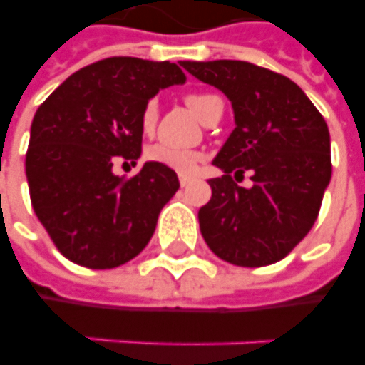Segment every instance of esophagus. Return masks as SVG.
Here are the masks:
<instances>
[{"label":"esophagus","mask_w":365,"mask_h":365,"mask_svg":"<svg viewBox=\"0 0 365 365\" xmlns=\"http://www.w3.org/2000/svg\"><path fill=\"white\" fill-rule=\"evenodd\" d=\"M178 182H180V187H187L190 182V175H178Z\"/></svg>","instance_id":"obj_1"}]
</instances>
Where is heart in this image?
Returning a JSON list of instances; mask_svg holds the SVG:
<instances>
[{
	"label": "heart",
	"mask_w": 365,
	"mask_h": 365,
	"mask_svg": "<svg viewBox=\"0 0 365 365\" xmlns=\"http://www.w3.org/2000/svg\"><path fill=\"white\" fill-rule=\"evenodd\" d=\"M187 106L192 110V112L202 120L206 110L210 108V104L216 100V96L212 94H188ZM157 113H159V106H157V100H149L141 112V131L149 135L153 133L155 123H157ZM145 159L151 163H157V165H163L170 170H177V173H188L192 170L198 159H200V153L198 151H192V149H180V147H170L167 143H153L145 149Z\"/></svg>",
	"instance_id": "b5f03b06"
}]
</instances>
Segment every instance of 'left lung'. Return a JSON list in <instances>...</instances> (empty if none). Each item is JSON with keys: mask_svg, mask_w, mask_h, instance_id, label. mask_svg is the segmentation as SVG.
Masks as SVG:
<instances>
[{"mask_svg": "<svg viewBox=\"0 0 365 365\" xmlns=\"http://www.w3.org/2000/svg\"><path fill=\"white\" fill-rule=\"evenodd\" d=\"M195 78L232 102L236 128L214 157L212 198L198 210L204 242L220 259L263 267L283 259L311 232L332 177L330 133L301 88L244 61H182ZM253 170L254 185L231 178Z\"/></svg>", "mask_w": 365, "mask_h": 365, "instance_id": "left-lung-1", "label": "left lung"}]
</instances>
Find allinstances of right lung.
Masks as SVG:
<instances>
[{"mask_svg":"<svg viewBox=\"0 0 365 365\" xmlns=\"http://www.w3.org/2000/svg\"><path fill=\"white\" fill-rule=\"evenodd\" d=\"M185 82L169 61L112 56L74 72L38 106L25 173L33 210L66 259L112 269L149 244L180 187L177 173L147 161L123 180L113 163L135 165L143 108L159 90Z\"/></svg>","mask_w":365,"mask_h":365,"instance_id":"obj_1","label":"right lung"}]
</instances>
